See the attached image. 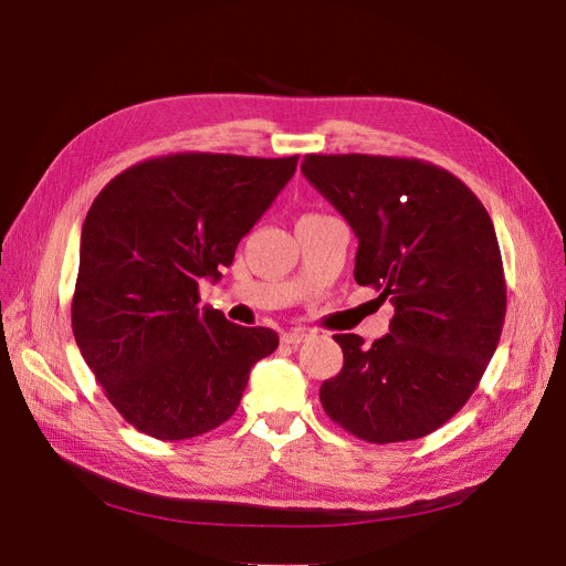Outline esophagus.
<instances>
[{
  "label": "esophagus",
  "instance_id": "esophagus-1",
  "mask_svg": "<svg viewBox=\"0 0 566 566\" xmlns=\"http://www.w3.org/2000/svg\"><path fill=\"white\" fill-rule=\"evenodd\" d=\"M306 337H310V333L302 331V328H295V331H287V333H283V335H281V342H283V345L297 347V345H302V342H304Z\"/></svg>",
  "mask_w": 566,
  "mask_h": 566
}]
</instances>
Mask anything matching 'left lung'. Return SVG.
<instances>
[{
    "mask_svg": "<svg viewBox=\"0 0 566 566\" xmlns=\"http://www.w3.org/2000/svg\"><path fill=\"white\" fill-rule=\"evenodd\" d=\"M302 172L358 238L354 279L394 304L370 347L335 335L331 420L370 443L420 439L472 397L499 347L505 276L493 221L447 169L416 158L304 156Z\"/></svg>",
    "mask_w": 566,
    "mask_h": 566,
    "instance_id": "left-lung-1",
    "label": "left lung"
}]
</instances>
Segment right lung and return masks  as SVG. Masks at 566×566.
<instances>
[{
    "instance_id": "obj_1",
    "label": "right lung",
    "mask_w": 566,
    "mask_h": 566,
    "mask_svg": "<svg viewBox=\"0 0 566 566\" xmlns=\"http://www.w3.org/2000/svg\"><path fill=\"white\" fill-rule=\"evenodd\" d=\"M297 156L177 153L106 184L80 238L73 333L108 401L136 430L191 439L227 422L271 328L198 306L241 238L293 179Z\"/></svg>"
}]
</instances>
